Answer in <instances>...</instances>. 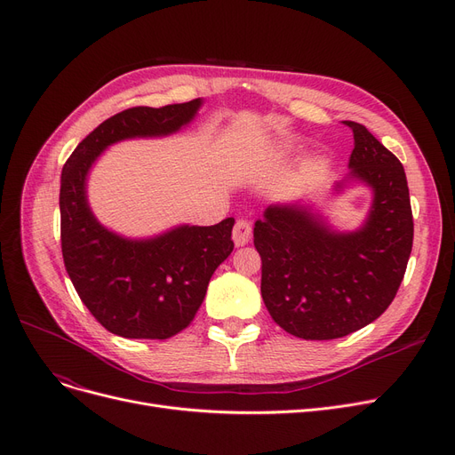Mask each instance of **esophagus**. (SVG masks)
<instances>
[{
    "mask_svg": "<svg viewBox=\"0 0 455 455\" xmlns=\"http://www.w3.org/2000/svg\"><path fill=\"white\" fill-rule=\"evenodd\" d=\"M252 237V225L247 220H240L235 221L234 230H232V240L235 243V247H243L251 242Z\"/></svg>",
    "mask_w": 455,
    "mask_h": 455,
    "instance_id": "34e87169",
    "label": "esophagus"
}]
</instances>
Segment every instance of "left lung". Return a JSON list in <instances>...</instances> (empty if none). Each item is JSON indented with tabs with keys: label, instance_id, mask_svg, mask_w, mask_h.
<instances>
[{
	"label": "left lung",
	"instance_id": "left-lung-1",
	"mask_svg": "<svg viewBox=\"0 0 455 455\" xmlns=\"http://www.w3.org/2000/svg\"><path fill=\"white\" fill-rule=\"evenodd\" d=\"M354 134L352 182L372 191L360 228L338 230L307 203L269 204L254 225L261 256V299L273 321L302 339H338L376 321L393 302L413 247L410 189L400 160L360 124Z\"/></svg>",
	"mask_w": 455,
	"mask_h": 455
}]
</instances>
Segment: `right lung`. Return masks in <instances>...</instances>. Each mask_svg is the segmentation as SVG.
<instances>
[{
    "instance_id": "1",
    "label": "right lung",
    "mask_w": 455,
    "mask_h": 455,
    "mask_svg": "<svg viewBox=\"0 0 455 455\" xmlns=\"http://www.w3.org/2000/svg\"><path fill=\"white\" fill-rule=\"evenodd\" d=\"M203 100L134 107L95 127L60 177V242L68 276L90 314L127 339H167L194 321L208 282L230 256L234 218L179 225L153 237H125L95 218L86 196L92 165L112 143L162 138L194 122Z\"/></svg>"
}]
</instances>
